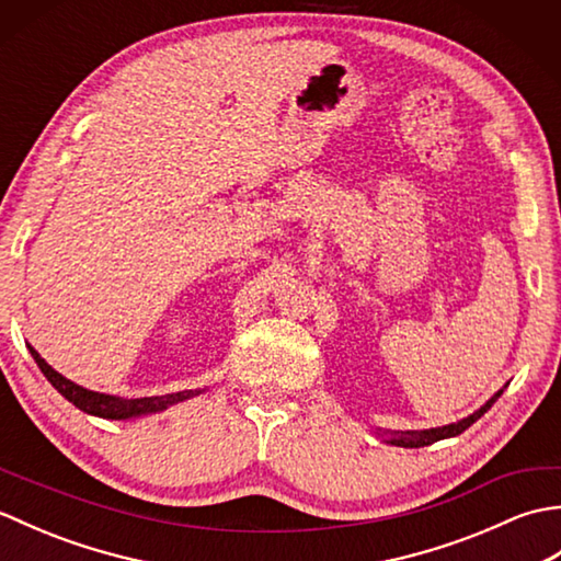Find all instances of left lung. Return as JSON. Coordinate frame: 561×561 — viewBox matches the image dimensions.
Instances as JSON below:
<instances>
[{
  "mask_svg": "<svg viewBox=\"0 0 561 561\" xmlns=\"http://www.w3.org/2000/svg\"><path fill=\"white\" fill-rule=\"evenodd\" d=\"M502 392L504 390H499L496 396L486 400L478 412H472L470 416H465V420H460V422H453V424H446V426H436V428H420V432H396V434H390L386 438V444L402 446V448H422V446H428V444H436V440H440V438L458 436V434L465 432V428L478 422L480 416L499 400V396H502Z\"/></svg>",
  "mask_w": 561,
  "mask_h": 561,
  "instance_id": "left-lung-1",
  "label": "left lung"
}]
</instances>
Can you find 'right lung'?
<instances>
[{
	"instance_id": "add662e5",
	"label": "right lung",
	"mask_w": 561,
	"mask_h": 561,
	"mask_svg": "<svg viewBox=\"0 0 561 561\" xmlns=\"http://www.w3.org/2000/svg\"><path fill=\"white\" fill-rule=\"evenodd\" d=\"M28 352L38 364L43 376L50 380L53 388L59 392V396L67 398L75 408L81 412L93 414V416H103V420H129V416H141V414H153V412H163L165 408H171L175 402H183L199 396L202 390H183V392H171V396H153V398H115V396H105V392L96 390H87L77 383H71L69 378L62 374H57L55 368L47 364L43 356L35 352L28 344Z\"/></svg>"
}]
</instances>
